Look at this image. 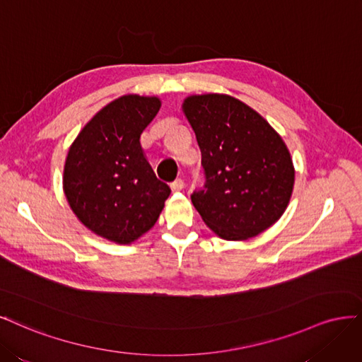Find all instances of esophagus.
Wrapping results in <instances>:
<instances>
[{"label":"esophagus","instance_id":"1","mask_svg":"<svg viewBox=\"0 0 362 362\" xmlns=\"http://www.w3.org/2000/svg\"><path fill=\"white\" fill-rule=\"evenodd\" d=\"M183 186H185L183 180L182 179H176L174 182H171V191L173 192H180L183 189Z\"/></svg>","mask_w":362,"mask_h":362}]
</instances>
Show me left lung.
Wrapping results in <instances>:
<instances>
[{
  "label": "left lung",
  "instance_id": "left-lung-1",
  "mask_svg": "<svg viewBox=\"0 0 362 362\" xmlns=\"http://www.w3.org/2000/svg\"><path fill=\"white\" fill-rule=\"evenodd\" d=\"M202 150L204 185L191 194L209 228L227 240L260 235L290 202L295 168L288 150L259 112L227 95L185 99Z\"/></svg>",
  "mask_w": 362,
  "mask_h": 362
}]
</instances>
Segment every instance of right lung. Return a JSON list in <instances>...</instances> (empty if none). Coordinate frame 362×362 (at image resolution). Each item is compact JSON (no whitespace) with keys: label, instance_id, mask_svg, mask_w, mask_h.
<instances>
[{"label":"right lung","instance_id":"right-lung-1","mask_svg":"<svg viewBox=\"0 0 362 362\" xmlns=\"http://www.w3.org/2000/svg\"><path fill=\"white\" fill-rule=\"evenodd\" d=\"M158 98L127 95L93 117L69 148L63 186L74 214L96 235L131 243L159 218L171 189L143 155L139 136Z\"/></svg>","mask_w":362,"mask_h":362}]
</instances>
